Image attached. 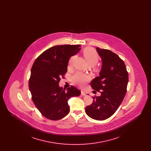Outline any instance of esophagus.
Masks as SVG:
<instances>
[{"instance_id":"34e87169","label":"esophagus","mask_w":151,"mask_h":151,"mask_svg":"<svg viewBox=\"0 0 151 151\" xmlns=\"http://www.w3.org/2000/svg\"><path fill=\"white\" fill-rule=\"evenodd\" d=\"M81 94L82 96H86V93L84 91H81Z\"/></svg>"}]
</instances>
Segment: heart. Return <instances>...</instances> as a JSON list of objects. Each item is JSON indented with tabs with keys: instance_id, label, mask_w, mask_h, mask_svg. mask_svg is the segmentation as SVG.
I'll list each match as a JSON object with an SVG mask.
<instances>
[{
	"instance_id": "1",
	"label": "heart",
	"mask_w": 151,
	"mask_h": 151,
	"mask_svg": "<svg viewBox=\"0 0 151 151\" xmlns=\"http://www.w3.org/2000/svg\"><path fill=\"white\" fill-rule=\"evenodd\" d=\"M84 55L88 65H96L99 60V55L96 51L91 48H86L84 51ZM76 58L74 55L70 58L68 62V68H71L73 62ZM90 79L89 76L81 72H76L72 77V82L76 85L83 87L84 86L86 82Z\"/></svg>"
}]
</instances>
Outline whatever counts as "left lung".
<instances>
[{
    "instance_id": "obj_1",
    "label": "left lung",
    "mask_w": 151,
    "mask_h": 151,
    "mask_svg": "<svg viewBox=\"0 0 151 151\" xmlns=\"http://www.w3.org/2000/svg\"><path fill=\"white\" fill-rule=\"evenodd\" d=\"M102 60L99 76L91 83L92 89L100 92L93 97L92 104L86 106V114L91 118L103 121L114 114L126 93L129 75L124 62L116 54L106 49L96 48Z\"/></svg>"
}]
</instances>
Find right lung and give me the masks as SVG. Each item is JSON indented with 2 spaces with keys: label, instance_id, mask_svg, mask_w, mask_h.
Instances as JSON below:
<instances>
[{
  "label": "right lung",
  "instance_id": "1",
  "mask_svg": "<svg viewBox=\"0 0 151 151\" xmlns=\"http://www.w3.org/2000/svg\"><path fill=\"white\" fill-rule=\"evenodd\" d=\"M80 45H57L45 51L37 58L31 70L29 88L32 100L47 119L57 121L70 111L68 100L81 92L71 86L66 90L59 86L60 78L67 71L70 58L76 55Z\"/></svg>",
  "mask_w": 151,
  "mask_h": 151
}]
</instances>
